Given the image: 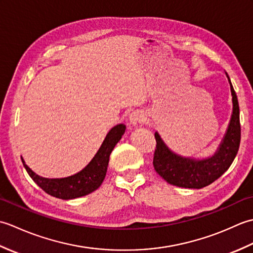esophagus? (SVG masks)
I'll list each match as a JSON object with an SVG mask.
<instances>
[{"label":"esophagus","mask_w":253,"mask_h":253,"mask_svg":"<svg viewBox=\"0 0 253 253\" xmlns=\"http://www.w3.org/2000/svg\"><path fill=\"white\" fill-rule=\"evenodd\" d=\"M129 121H130V123L132 124L133 126H136V125H138V124L143 123L144 115L142 114V112L136 111V112H133V113H131V114H130Z\"/></svg>","instance_id":"obj_1"}]
</instances>
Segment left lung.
Segmentation results:
<instances>
[{"instance_id": "1", "label": "left lung", "mask_w": 253, "mask_h": 253, "mask_svg": "<svg viewBox=\"0 0 253 253\" xmlns=\"http://www.w3.org/2000/svg\"><path fill=\"white\" fill-rule=\"evenodd\" d=\"M227 78L233 95V115L226 135L214 157L207 160L181 158L165 146L158 132L154 133L157 146L153 157V166L155 171L169 184L182 188L200 189L219 178L232 165L239 149L241 129L238 99L228 75Z\"/></svg>"}]
</instances>
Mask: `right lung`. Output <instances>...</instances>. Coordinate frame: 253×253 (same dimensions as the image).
<instances>
[{"instance_id": "right-lung-1", "label": "right lung", "mask_w": 253, "mask_h": 253, "mask_svg": "<svg viewBox=\"0 0 253 253\" xmlns=\"http://www.w3.org/2000/svg\"><path fill=\"white\" fill-rule=\"evenodd\" d=\"M125 129L126 126L123 125V124L113 127L110 132L106 135L99 151L96 152L94 158L91 160V162L83 170H80L79 173L66 177V178H44V177H41L34 173L25 164L24 161L23 164L32 180L42 190L45 191L47 195L63 199V200L87 196L101 186L106 174L110 154L112 150L116 146V143L121 140L122 136L125 132Z\"/></svg>"}]
</instances>
